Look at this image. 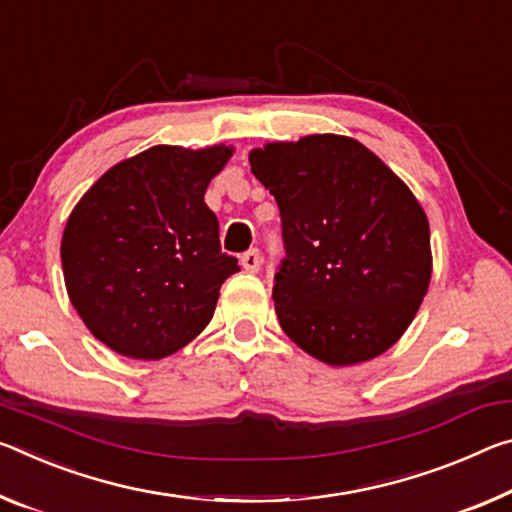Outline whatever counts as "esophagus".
Here are the masks:
<instances>
[{"instance_id": "34e87169", "label": "esophagus", "mask_w": 512, "mask_h": 512, "mask_svg": "<svg viewBox=\"0 0 512 512\" xmlns=\"http://www.w3.org/2000/svg\"><path fill=\"white\" fill-rule=\"evenodd\" d=\"M241 266L250 273H257L259 266H262V255H259L257 248H250L246 253L241 255Z\"/></svg>"}]
</instances>
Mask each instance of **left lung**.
I'll return each instance as SVG.
<instances>
[{"mask_svg": "<svg viewBox=\"0 0 512 512\" xmlns=\"http://www.w3.org/2000/svg\"><path fill=\"white\" fill-rule=\"evenodd\" d=\"M248 159L280 209L285 257L273 300L282 330L332 367L385 353L431 280V230L417 198L346 136L269 143Z\"/></svg>", "mask_w": 512, "mask_h": 512, "instance_id": "8db88e82", "label": "left lung"}]
</instances>
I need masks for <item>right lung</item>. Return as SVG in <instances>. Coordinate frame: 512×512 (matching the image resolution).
I'll return each instance as SVG.
<instances>
[{"label":"right lung","mask_w":512,"mask_h":512,"mask_svg":"<svg viewBox=\"0 0 512 512\" xmlns=\"http://www.w3.org/2000/svg\"><path fill=\"white\" fill-rule=\"evenodd\" d=\"M225 145H154L120 161L72 209L61 241L68 296L113 351L159 360L200 335L223 282L239 271L207 207Z\"/></svg>","instance_id":"obj_1"}]
</instances>
